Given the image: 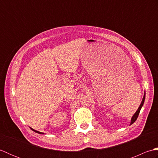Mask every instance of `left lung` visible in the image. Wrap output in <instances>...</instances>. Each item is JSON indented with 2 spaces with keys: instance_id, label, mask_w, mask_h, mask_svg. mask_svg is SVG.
Returning a JSON list of instances; mask_svg holds the SVG:
<instances>
[{
  "instance_id": "1",
  "label": "left lung",
  "mask_w": 158,
  "mask_h": 158,
  "mask_svg": "<svg viewBox=\"0 0 158 158\" xmlns=\"http://www.w3.org/2000/svg\"><path fill=\"white\" fill-rule=\"evenodd\" d=\"M145 93H144V96H143V100H142V102L141 103H140V105L139 106V107L138 108V109H137V110L136 111V113L134 114L133 116L132 117V118H131V121H130V125H132V124L135 122V121L136 120L137 117H138L139 115V113L140 111V109H141L142 106H143V104H144V102H145Z\"/></svg>"
}]
</instances>
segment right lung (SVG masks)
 Listing matches in <instances>:
<instances>
[{
  "label": "right lung",
  "mask_w": 158,
  "mask_h": 158,
  "mask_svg": "<svg viewBox=\"0 0 158 158\" xmlns=\"http://www.w3.org/2000/svg\"><path fill=\"white\" fill-rule=\"evenodd\" d=\"M31 129L32 131H34L35 132H36V133H38V134H40V135H44V133H43V132H39V131H37V130H34L33 128H32V127H31Z\"/></svg>",
  "instance_id": "1"
}]
</instances>
